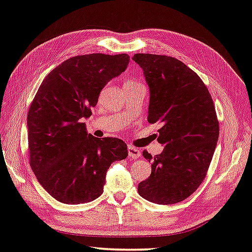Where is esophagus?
I'll return each mask as SVG.
<instances>
[{"mask_svg":"<svg viewBox=\"0 0 252 252\" xmlns=\"http://www.w3.org/2000/svg\"><path fill=\"white\" fill-rule=\"evenodd\" d=\"M127 153H129L130 158H133V159H136L137 157H140V155H141L140 150L136 149V147H133V146L127 147Z\"/></svg>","mask_w":252,"mask_h":252,"instance_id":"esophagus-1","label":"esophagus"}]
</instances>
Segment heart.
Returning a JSON list of instances; mask_svg holds the SVG:
<instances>
[{
	"instance_id": "heart-1",
	"label": "heart",
	"mask_w": 252,
	"mask_h": 252,
	"mask_svg": "<svg viewBox=\"0 0 252 252\" xmlns=\"http://www.w3.org/2000/svg\"><path fill=\"white\" fill-rule=\"evenodd\" d=\"M126 84H130V85H139V83H135V82H126Z\"/></svg>"
}]
</instances>
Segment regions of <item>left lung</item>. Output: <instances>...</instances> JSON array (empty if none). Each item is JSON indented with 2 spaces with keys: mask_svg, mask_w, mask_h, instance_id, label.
I'll list each match as a JSON object with an SVG mask.
<instances>
[{
  "mask_svg": "<svg viewBox=\"0 0 252 252\" xmlns=\"http://www.w3.org/2000/svg\"><path fill=\"white\" fill-rule=\"evenodd\" d=\"M150 87L147 120L158 122L157 141L164 151L153 157L152 172L137 187L156 204H174L190 196L204 180L218 144L220 126L213 99L198 74L175 58L136 53Z\"/></svg>",
  "mask_w": 252,
  "mask_h": 252,
  "instance_id": "1",
  "label": "left lung"
}]
</instances>
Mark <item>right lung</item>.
<instances>
[{"label":"right lung","mask_w":252,"mask_h":252,"mask_svg":"<svg viewBox=\"0 0 252 252\" xmlns=\"http://www.w3.org/2000/svg\"><path fill=\"white\" fill-rule=\"evenodd\" d=\"M129 62L126 53L67 59L48 74L33 98L27 116L29 162L39 184L61 203L99 198L110 165L126 158L125 142L88 134L83 120Z\"/></svg>","instance_id":"right-lung-1"}]
</instances>
